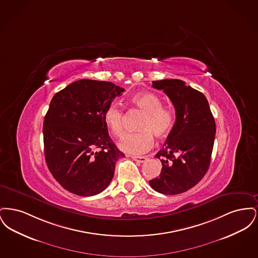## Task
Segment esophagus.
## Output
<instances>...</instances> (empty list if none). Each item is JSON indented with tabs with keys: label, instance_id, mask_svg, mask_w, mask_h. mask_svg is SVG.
Instances as JSON below:
<instances>
[{
	"label": "esophagus",
	"instance_id": "1",
	"mask_svg": "<svg viewBox=\"0 0 258 258\" xmlns=\"http://www.w3.org/2000/svg\"><path fill=\"white\" fill-rule=\"evenodd\" d=\"M132 159L137 162H140V163H143L147 160L146 157H136V156H132Z\"/></svg>",
	"mask_w": 258,
	"mask_h": 258
}]
</instances>
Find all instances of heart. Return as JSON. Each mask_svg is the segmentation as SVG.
Here are the masks:
<instances>
[{
	"mask_svg": "<svg viewBox=\"0 0 258 258\" xmlns=\"http://www.w3.org/2000/svg\"><path fill=\"white\" fill-rule=\"evenodd\" d=\"M131 102L138 109L145 112L138 127L139 133L124 136L119 146L123 152L140 155L150 150L154 144V136L162 139L170 134L175 116L171 109L162 107V101L153 93H139L131 98ZM103 121L113 136L123 135V112L118 104L111 103L103 113Z\"/></svg>",
	"mask_w": 258,
	"mask_h": 258,
	"instance_id": "1",
	"label": "heart"
}]
</instances>
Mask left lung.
<instances>
[{
	"label": "left lung",
	"instance_id": "left-lung-1",
	"mask_svg": "<svg viewBox=\"0 0 258 258\" xmlns=\"http://www.w3.org/2000/svg\"><path fill=\"white\" fill-rule=\"evenodd\" d=\"M174 105L176 122L156 155L162 168L149 181L162 195H179L198 184L208 171L216 135V123L206 97L179 79L153 81Z\"/></svg>",
	"mask_w": 258,
	"mask_h": 258
}]
</instances>
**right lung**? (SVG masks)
Here are the masks:
<instances>
[{"label":"right lung","instance_id":"obj_1","mask_svg":"<svg viewBox=\"0 0 258 258\" xmlns=\"http://www.w3.org/2000/svg\"><path fill=\"white\" fill-rule=\"evenodd\" d=\"M123 91L111 82L81 79L51 99L43 122L46 164L56 181L76 196L103 191L117 160L124 157L103 121L104 110Z\"/></svg>","mask_w":258,"mask_h":258}]
</instances>
